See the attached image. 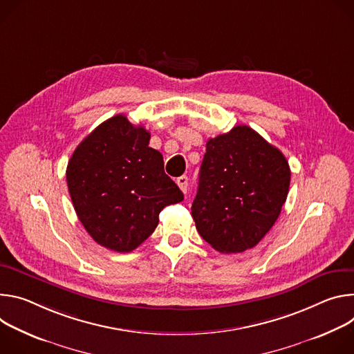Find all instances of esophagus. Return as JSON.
I'll list each match as a JSON object with an SVG mask.
<instances>
[{
    "label": "esophagus",
    "mask_w": 354,
    "mask_h": 354,
    "mask_svg": "<svg viewBox=\"0 0 354 354\" xmlns=\"http://www.w3.org/2000/svg\"><path fill=\"white\" fill-rule=\"evenodd\" d=\"M176 183H177V185L180 187V189H181L183 192H187V188H188V177H187V176L177 177Z\"/></svg>",
    "instance_id": "34e87169"
}]
</instances>
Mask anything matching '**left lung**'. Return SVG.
<instances>
[{
	"mask_svg": "<svg viewBox=\"0 0 354 354\" xmlns=\"http://www.w3.org/2000/svg\"><path fill=\"white\" fill-rule=\"evenodd\" d=\"M290 180L284 154L252 128L209 139L191 207L195 227L221 253L254 248L277 221Z\"/></svg>",
	"mask_w": 354,
	"mask_h": 354,
	"instance_id": "obj_1",
	"label": "left lung"
}]
</instances>
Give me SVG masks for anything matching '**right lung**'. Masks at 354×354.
<instances>
[{
	"instance_id": "right-lung-1",
	"label": "right lung",
	"mask_w": 354,
	"mask_h": 354,
	"mask_svg": "<svg viewBox=\"0 0 354 354\" xmlns=\"http://www.w3.org/2000/svg\"><path fill=\"white\" fill-rule=\"evenodd\" d=\"M149 140L142 125L115 115L77 146L67 165L78 219L98 245L113 252L135 250L156 229L162 209L184 198Z\"/></svg>"
}]
</instances>
